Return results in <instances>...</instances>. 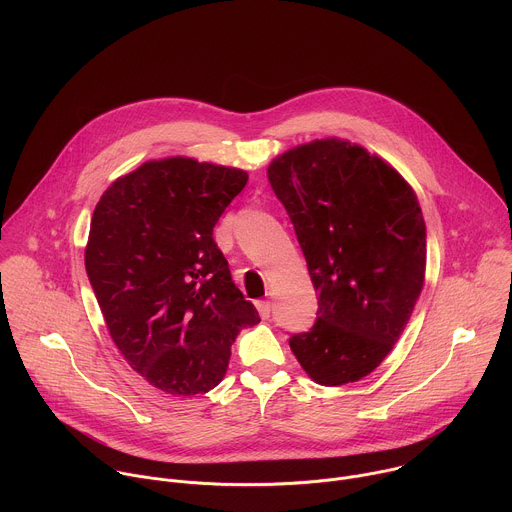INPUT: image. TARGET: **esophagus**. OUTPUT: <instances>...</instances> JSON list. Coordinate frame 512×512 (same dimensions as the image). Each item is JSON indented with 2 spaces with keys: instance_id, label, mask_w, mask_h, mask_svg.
I'll use <instances>...</instances> for the list:
<instances>
[{
  "instance_id": "obj_1",
  "label": "esophagus",
  "mask_w": 512,
  "mask_h": 512,
  "mask_svg": "<svg viewBox=\"0 0 512 512\" xmlns=\"http://www.w3.org/2000/svg\"><path fill=\"white\" fill-rule=\"evenodd\" d=\"M257 310L261 314V318H269L271 316V310H273V304L269 300H263V302H257Z\"/></svg>"
}]
</instances>
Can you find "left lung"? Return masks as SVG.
Instances as JSON below:
<instances>
[{
  "label": "left lung",
  "mask_w": 512,
  "mask_h": 512,
  "mask_svg": "<svg viewBox=\"0 0 512 512\" xmlns=\"http://www.w3.org/2000/svg\"><path fill=\"white\" fill-rule=\"evenodd\" d=\"M267 178L318 291L316 324L289 338L291 352L320 385L360 381L393 350L421 294L419 200L395 168L336 137L287 150Z\"/></svg>",
  "instance_id": "left-lung-1"
}]
</instances>
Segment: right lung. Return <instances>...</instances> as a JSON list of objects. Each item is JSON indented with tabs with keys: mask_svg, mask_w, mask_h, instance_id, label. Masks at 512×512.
Returning <instances> with one entry per match:
<instances>
[{
	"mask_svg": "<svg viewBox=\"0 0 512 512\" xmlns=\"http://www.w3.org/2000/svg\"><path fill=\"white\" fill-rule=\"evenodd\" d=\"M247 180L176 156L117 178L95 206L85 267L107 330L129 367L168 395L214 389L237 334L261 322L212 239Z\"/></svg>",
	"mask_w": 512,
	"mask_h": 512,
	"instance_id": "obj_1",
	"label": "right lung"
}]
</instances>
